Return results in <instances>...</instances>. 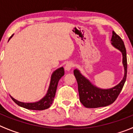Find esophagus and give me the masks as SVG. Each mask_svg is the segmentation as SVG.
I'll return each mask as SVG.
<instances>
[{"mask_svg":"<svg viewBox=\"0 0 133 133\" xmlns=\"http://www.w3.org/2000/svg\"><path fill=\"white\" fill-rule=\"evenodd\" d=\"M74 66V64H73V62H68V63H66V64L65 65V66H64V69H65L66 71H70L72 68Z\"/></svg>","mask_w":133,"mask_h":133,"instance_id":"obj_1","label":"esophagus"}]
</instances>
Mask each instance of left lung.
<instances>
[{"mask_svg": "<svg viewBox=\"0 0 133 133\" xmlns=\"http://www.w3.org/2000/svg\"><path fill=\"white\" fill-rule=\"evenodd\" d=\"M111 44L122 53L123 64L124 66V77L121 82L111 89L103 90L96 88L84 77L78 70H74L73 73L77 82L80 102L87 108H97L105 107L112 104L119 96L127 79V50L122 39L113 31Z\"/></svg>", "mask_w": 133, "mask_h": 133, "instance_id": "1", "label": "left lung"}]
</instances>
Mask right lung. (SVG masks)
Here are the masks:
<instances>
[{"label": "right lung", "mask_w": 133, "mask_h": 133, "mask_svg": "<svg viewBox=\"0 0 133 133\" xmlns=\"http://www.w3.org/2000/svg\"><path fill=\"white\" fill-rule=\"evenodd\" d=\"M13 35L10 37L9 39L12 37ZM64 75V68L61 67L57 69L53 73L51 77V82L49 84V87L48 89V92L45 96V97L40 100L39 101L36 103H22L17 100H15L13 97H11L12 100L15 102L17 105L27 109H31V110H44L46 109L49 108L53 103L54 98L56 92L57 86L60 79Z\"/></svg>", "instance_id": "add662e5"}]
</instances>
